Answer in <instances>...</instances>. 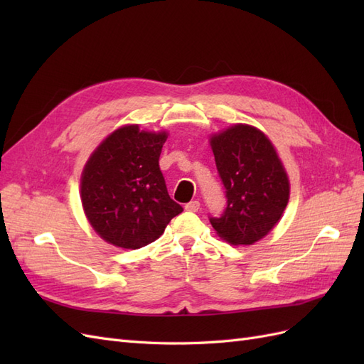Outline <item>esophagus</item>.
Returning <instances> with one entry per match:
<instances>
[{
	"label": "esophagus",
	"instance_id": "obj_1",
	"mask_svg": "<svg viewBox=\"0 0 364 364\" xmlns=\"http://www.w3.org/2000/svg\"><path fill=\"white\" fill-rule=\"evenodd\" d=\"M185 209H186V211H190V213H197L200 209V202L199 200H193L190 203H186Z\"/></svg>",
	"mask_w": 364,
	"mask_h": 364
}]
</instances>
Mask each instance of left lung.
<instances>
[{"mask_svg": "<svg viewBox=\"0 0 364 364\" xmlns=\"http://www.w3.org/2000/svg\"><path fill=\"white\" fill-rule=\"evenodd\" d=\"M211 149L226 209L209 222L228 243L253 245L281 220L290 197L289 176L270 139L253 126L235 124L213 135Z\"/></svg>", "mask_w": 364, "mask_h": 364, "instance_id": "1", "label": "left lung"}]
</instances>
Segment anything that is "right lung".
<instances>
[{
  "instance_id": "right-lung-1",
  "label": "right lung",
  "mask_w": 364,
  "mask_h": 364,
  "mask_svg": "<svg viewBox=\"0 0 364 364\" xmlns=\"http://www.w3.org/2000/svg\"><path fill=\"white\" fill-rule=\"evenodd\" d=\"M167 132L138 124L112 132L87 159L80 181L85 214L107 243L139 249L158 240L183 208L168 196L159 156Z\"/></svg>"
}]
</instances>
